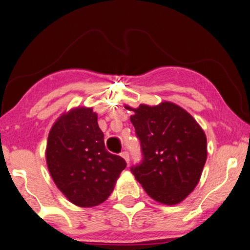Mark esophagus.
<instances>
[{"label":"esophagus","instance_id":"esophagus-1","mask_svg":"<svg viewBox=\"0 0 250 250\" xmlns=\"http://www.w3.org/2000/svg\"><path fill=\"white\" fill-rule=\"evenodd\" d=\"M121 156H122V158H124L125 160V162L126 163H130V158H129V153H128V152H126V151H124V152H121V154H120Z\"/></svg>","mask_w":250,"mask_h":250}]
</instances>
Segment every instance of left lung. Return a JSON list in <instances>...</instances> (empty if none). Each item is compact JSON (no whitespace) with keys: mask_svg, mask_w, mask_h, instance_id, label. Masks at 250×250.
Returning a JSON list of instances; mask_svg holds the SVG:
<instances>
[{"mask_svg":"<svg viewBox=\"0 0 250 250\" xmlns=\"http://www.w3.org/2000/svg\"><path fill=\"white\" fill-rule=\"evenodd\" d=\"M130 120L140 139L143 161L131 168L147 195L176 205L194 191L207 159L206 134L191 113L171 101L138 108Z\"/></svg>","mask_w":250,"mask_h":250,"instance_id":"left-lung-1","label":"left lung"}]
</instances>
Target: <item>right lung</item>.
<instances>
[{
	"mask_svg": "<svg viewBox=\"0 0 250 250\" xmlns=\"http://www.w3.org/2000/svg\"><path fill=\"white\" fill-rule=\"evenodd\" d=\"M45 156L54 183L79 207L104 203L126 167L121 156L105 150L98 115L84 105L57 118L49 130Z\"/></svg>",
	"mask_w": 250,
	"mask_h": 250,
	"instance_id": "right-lung-1",
	"label": "right lung"
}]
</instances>
